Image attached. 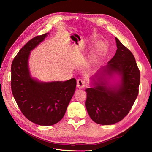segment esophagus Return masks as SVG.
<instances>
[{"mask_svg": "<svg viewBox=\"0 0 152 152\" xmlns=\"http://www.w3.org/2000/svg\"><path fill=\"white\" fill-rule=\"evenodd\" d=\"M85 85H86V83L85 81L81 80V79H78L77 80V86L78 88H83L85 86Z\"/></svg>", "mask_w": 152, "mask_h": 152, "instance_id": "esophagus-1", "label": "esophagus"}]
</instances>
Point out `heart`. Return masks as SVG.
I'll return each instance as SVG.
<instances>
[{
  "instance_id": "obj_1",
  "label": "heart",
  "mask_w": 152,
  "mask_h": 152,
  "mask_svg": "<svg viewBox=\"0 0 152 152\" xmlns=\"http://www.w3.org/2000/svg\"><path fill=\"white\" fill-rule=\"evenodd\" d=\"M104 50H105V46L103 44L97 45L92 55L93 60L97 61L98 60H99L103 54Z\"/></svg>"
}]
</instances>
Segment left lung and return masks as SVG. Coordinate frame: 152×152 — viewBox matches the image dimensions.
<instances>
[{
  "instance_id": "8db88e82",
  "label": "left lung",
  "mask_w": 152,
  "mask_h": 152,
  "mask_svg": "<svg viewBox=\"0 0 152 152\" xmlns=\"http://www.w3.org/2000/svg\"><path fill=\"white\" fill-rule=\"evenodd\" d=\"M116 53L105 67L93 78V87L87 88L86 107L91 119L101 125H111L122 120L136 100L140 83V71L130 50L115 38ZM115 73L121 77V83L109 86L103 76Z\"/></svg>"
}]
</instances>
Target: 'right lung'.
Here are the masks:
<instances>
[{
    "label": "right lung",
    "mask_w": 152,
    "mask_h": 152,
    "mask_svg": "<svg viewBox=\"0 0 152 152\" xmlns=\"http://www.w3.org/2000/svg\"><path fill=\"white\" fill-rule=\"evenodd\" d=\"M30 40L19 50L11 64V87L22 113L39 125H52L61 121L75 91L76 80L40 82L31 78L28 60L30 51L48 35Z\"/></svg>",
    "instance_id": "add662e5"
}]
</instances>
